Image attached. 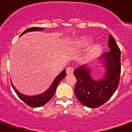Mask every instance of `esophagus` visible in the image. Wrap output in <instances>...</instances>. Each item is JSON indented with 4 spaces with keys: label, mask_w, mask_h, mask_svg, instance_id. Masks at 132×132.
<instances>
[{
    "label": "esophagus",
    "mask_w": 132,
    "mask_h": 132,
    "mask_svg": "<svg viewBox=\"0 0 132 132\" xmlns=\"http://www.w3.org/2000/svg\"><path fill=\"white\" fill-rule=\"evenodd\" d=\"M66 73L67 74H73V67H71V66H69L68 67L67 69H66Z\"/></svg>",
    "instance_id": "1"
}]
</instances>
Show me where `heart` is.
<instances>
[{"label": "heart", "instance_id": "heart-1", "mask_svg": "<svg viewBox=\"0 0 132 132\" xmlns=\"http://www.w3.org/2000/svg\"><path fill=\"white\" fill-rule=\"evenodd\" d=\"M89 39L86 37L83 38H80L78 39L75 43H74V45L77 47H83L87 46L89 43ZM101 50V47L100 45H95L93 47H92L90 50L89 51L87 54V58L88 59H92L98 54Z\"/></svg>", "mask_w": 132, "mask_h": 132}]
</instances>
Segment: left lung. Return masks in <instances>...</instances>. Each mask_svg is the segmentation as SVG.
Returning <instances> with one entry per match:
<instances>
[{"label": "left lung", "instance_id": "1", "mask_svg": "<svg viewBox=\"0 0 132 132\" xmlns=\"http://www.w3.org/2000/svg\"><path fill=\"white\" fill-rule=\"evenodd\" d=\"M108 47L110 51L104 53L106 73L104 78L94 80L89 70L84 66L74 70L77 79L75 94L82 105L91 108H98L108 101L118 88L121 73L120 50L112 35H109Z\"/></svg>", "mask_w": 132, "mask_h": 132}]
</instances>
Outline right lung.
<instances>
[{"label": "right lung", "mask_w": 132, "mask_h": 132, "mask_svg": "<svg viewBox=\"0 0 132 132\" xmlns=\"http://www.w3.org/2000/svg\"><path fill=\"white\" fill-rule=\"evenodd\" d=\"M40 30H43V28L40 27H31L29 29H27L26 30L21 34V36H22L23 34L25 33H27L29 31H40ZM66 76V70H63L61 73L59 74L56 78L54 79L53 83L52 84V85L50 86V87L45 92L39 94V95H36V96H26L22 94L19 93L18 91L16 90L15 87H14L12 83L11 82V85L12 86V87L14 89L15 92H16L17 96H19V98L21 99V101H23L24 103H26V105H28L31 107H40V106H43L45 103L48 102L52 97H53L54 94L55 93V91L56 89L57 86L59 84V82H61V80Z\"/></svg>", "instance_id": "obj_1"}]
</instances>
